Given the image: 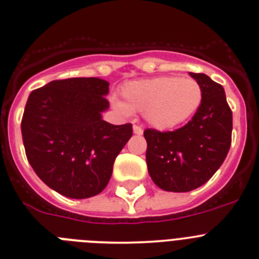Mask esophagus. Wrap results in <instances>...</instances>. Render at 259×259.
Masks as SVG:
<instances>
[{
  "label": "esophagus",
  "mask_w": 259,
  "mask_h": 259,
  "mask_svg": "<svg viewBox=\"0 0 259 259\" xmlns=\"http://www.w3.org/2000/svg\"><path fill=\"white\" fill-rule=\"evenodd\" d=\"M133 130H134L135 134H138V135L143 134V129H142V126H139V125H134V126H133Z\"/></svg>",
  "instance_id": "1"
}]
</instances>
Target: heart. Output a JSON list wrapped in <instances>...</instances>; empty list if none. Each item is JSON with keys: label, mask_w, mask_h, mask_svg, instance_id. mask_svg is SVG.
Segmentation results:
<instances>
[{"label": "heart", "mask_w": 259, "mask_h": 259, "mask_svg": "<svg viewBox=\"0 0 259 259\" xmlns=\"http://www.w3.org/2000/svg\"><path fill=\"white\" fill-rule=\"evenodd\" d=\"M124 101L114 99V106L121 114L144 112L153 127L168 130L190 119L199 109L202 89L196 79L175 76L154 77L127 82L121 89Z\"/></svg>", "instance_id": "obj_1"}]
</instances>
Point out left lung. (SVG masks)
<instances>
[{"label":"left lung","instance_id":"left-lung-1","mask_svg":"<svg viewBox=\"0 0 259 259\" xmlns=\"http://www.w3.org/2000/svg\"><path fill=\"white\" fill-rule=\"evenodd\" d=\"M190 76L202 89L192 119L173 132L144 130L148 172L158 187L170 192H188L207 182L232 144L233 114L223 86L204 73Z\"/></svg>","mask_w":259,"mask_h":259}]
</instances>
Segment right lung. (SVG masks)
Here are the masks:
<instances>
[{
    "mask_svg": "<svg viewBox=\"0 0 259 259\" xmlns=\"http://www.w3.org/2000/svg\"><path fill=\"white\" fill-rule=\"evenodd\" d=\"M107 94L109 82L90 77L52 81L27 99L21 120L27 160L37 177L63 196L99 195L132 138V124L102 120Z\"/></svg>",
    "mask_w": 259,
    "mask_h": 259,
    "instance_id": "right-lung-1",
    "label": "right lung"
}]
</instances>
